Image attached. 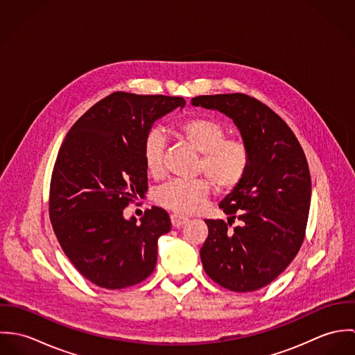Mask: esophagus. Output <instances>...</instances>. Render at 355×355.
<instances>
[{
  "label": "esophagus",
  "mask_w": 355,
  "mask_h": 355,
  "mask_svg": "<svg viewBox=\"0 0 355 355\" xmlns=\"http://www.w3.org/2000/svg\"><path fill=\"white\" fill-rule=\"evenodd\" d=\"M187 221H189V218L184 217V216H180V214H176V213L171 214V223H172L173 227H182Z\"/></svg>",
  "instance_id": "esophagus-1"
}]
</instances>
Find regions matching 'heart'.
<instances>
[{
    "label": "heart",
    "mask_w": 355,
    "mask_h": 355,
    "mask_svg": "<svg viewBox=\"0 0 355 355\" xmlns=\"http://www.w3.org/2000/svg\"><path fill=\"white\" fill-rule=\"evenodd\" d=\"M176 132L201 153L197 169L203 172L218 191L235 189L249 168V149L243 141L225 138V127L210 117L197 116L179 123ZM165 139L158 130H150L142 145L146 171L159 178L164 173ZM209 196V184L203 179L172 180L155 193V201L178 213H193L201 209Z\"/></svg>",
    "instance_id": "heart-1"
}]
</instances>
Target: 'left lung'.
Listing matches in <instances>:
<instances>
[{
	"label": "left lung",
	"instance_id": "8db88e82",
	"mask_svg": "<svg viewBox=\"0 0 355 355\" xmlns=\"http://www.w3.org/2000/svg\"><path fill=\"white\" fill-rule=\"evenodd\" d=\"M191 105L232 119L249 149L245 178L218 205L228 224L205 220L203 269L227 290L255 291L273 282L304 243L311 197L304 150L284 120L253 97L200 96ZM235 218L241 224L231 229Z\"/></svg>",
	"mask_w": 355,
	"mask_h": 355
}]
</instances>
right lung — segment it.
I'll use <instances>...</instances> for the list:
<instances>
[{
    "instance_id": "1",
    "label": "right lung",
    "mask_w": 355,
    "mask_h": 355,
    "mask_svg": "<svg viewBox=\"0 0 355 355\" xmlns=\"http://www.w3.org/2000/svg\"><path fill=\"white\" fill-rule=\"evenodd\" d=\"M186 105L182 97L117 92L68 131L53 168L49 216L57 241L92 283L120 290L149 277L157 241L171 231L157 206L137 218L123 210L148 191L142 145L154 121Z\"/></svg>"
}]
</instances>
